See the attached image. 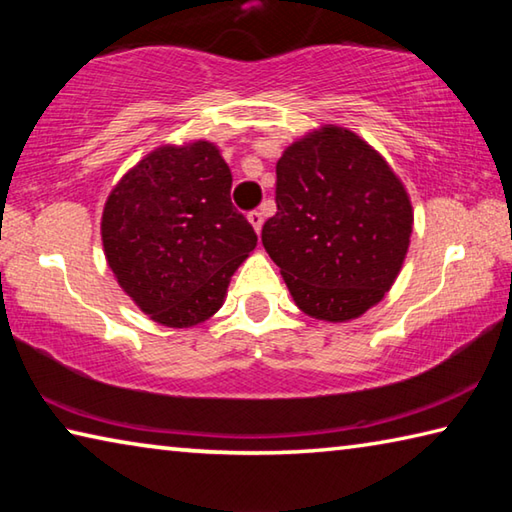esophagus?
I'll return each mask as SVG.
<instances>
[{"mask_svg":"<svg viewBox=\"0 0 512 512\" xmlns=\"http://www.w3.org/2000/svg\"><path fill=\"white\" fill-rule=\"evenodd\" d=\"M248 221H250V225H253V228L259 232L262 230V225H264V214L259 212V210H253L248 214Z\"/></svg>","mask_w":512,"mask_h":512,"instance_id":"34e87169","label":"esophagus"}]
</instances>
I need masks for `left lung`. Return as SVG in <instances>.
<instances>
[{
    "instance_id": "8db88e82",
    "label": "left lung",
    "mask_w": 512,
    "mask_h": 512,
    "mask_svg": "<svg viewBox=\"0 0 512 512\" xmlns=\"http://www.w3.org/2000/svg\"><path fill=\"white\" fill-rule=\"evenodd\" d=\"M262 244L307 316L357 318L393 287L413 210L400 178L352 131L325 126L277 160Z\"/></svg>"
}]
</instances>
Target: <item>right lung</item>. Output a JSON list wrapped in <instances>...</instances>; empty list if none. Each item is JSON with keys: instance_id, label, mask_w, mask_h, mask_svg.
<instances>
[{"instance_id": "right-lung-1", "label": "right lung", "mask_w": 512, "mask_h": 512, "mask_svg": "<svg viewBox=\"0 0 512 512\" xmlns=\"http://www.w3.org/2000/svg\"><path fill=\"white\" fill-rule=\"evenodd\" d=\"M232 173L214 144L160 146L119 180L101 219L108 266L144 314L167 327L203 323L257 246L230 201Z\"/></svg>"}]
</instances>
